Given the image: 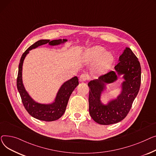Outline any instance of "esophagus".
<instances>
[{"label":"esophagus","instance_id":"obj_1","mask_svg":"<svg viewBox=\"0 0 156 156\" xmlns=\"http://www.w3.org/2000/svg\"><path fill=\"white\" fill-rule=\"evenodd\" d=\"M87 78H88V76L86 74H82L80 75V76L79 77V80L81 82H84V81H86L87 79Z\"/></svg>","mask_w":156,"mask_h":156}]
</instances>
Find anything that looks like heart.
<instances>
[{
  "instance_id": "obj_1",
  "label": "heart",
  "mask_w": 156,
  "mask_h": 156,
  "mask_svg": "<svg viewBox=\"0 0 156 156\" xmlns=\"http://www.w3.org/2000/svg\"><path fill=\"white\" fill-rule=\"evenodd\" d=\"M89 54L93 59H99L96 67V72L99 74L106 72L110 68L114 60L112 54L109 52L105 53V49L99 46L93 47L90 50Z\"/></svg>"
}]
</instances>
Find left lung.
Here are the masks:
<instances>
[{
    "instance_id": "1",
    "label": "left lung",
    "mask_w": 156,
    "mask_h": 156,
    "mask_svg": "<svg viewBox=\"0 0 156 156\" xmlns=\"http://www.w3.org/2000/svg\"><path fill=\"white\" fill-rule=\"evenodd\" d=\"M120 75H124L125 80L122 83L121 93L107 105L103 104L100 96L105 88V84L114 82ZM140 82V62L132 50L126 47L119 57V62L115 67V70L88 83L89 111L91 118L96 123L105 125L116 123L123 120L130 112L139 93Z\"/></svg>"
}]
</instances>
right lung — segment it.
<instances>
[{"mask_svg": "<svg viewBox=\"0 0 156 156\" xmlns=\"http://www.w3.org/2000/svg\"><path fill=\"white\" fill-rule=\"evenodd\" d=\"M66 39H59L50 41V40H40L34 43L27 48L21 58L17 78V87L20 94L23 104L28 113L38 120L52 122L59 119L65 113L69 98L73 90L79 85L77 77H74L62 84L57 94L55 99L51 104H41L36 102L26 90L23 83L22 70L24 60L29 53L30 50L37 48L39 46L48 43L51 46L64 43Z\"/></svg>", "mask_w": 156, "mask_h": 156, "instance_id": "1", "label": "right lung"}]
</instances>
